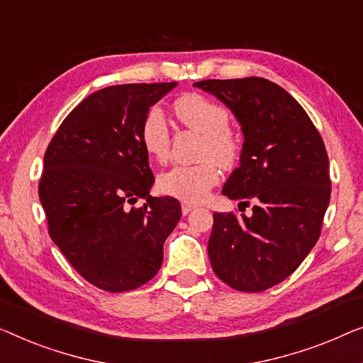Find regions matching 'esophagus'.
Segmentation results:
<instances>
[{
    "label": "esophagus",
    "mask_w": 363,
    "mask_h": 363,
    "mask_svg": "<svg viewBox=\"0 0 363 363\" xmlns=\"http://www.w3.org/2000/svg\"><path fill=\"white\" fill-rule=\"evenodd\" d=\"M194 208H197V206H194V203H191V202H182V213H184V216L191 213Z\"/></svg>",
    "instance_id": "34e87169"
}]
</instances>
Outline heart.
Wrapping results in <instances>:
<instances>
[{
  "mask_svg": "<svg viewBox=\"0 0 363 363\" xmlns=\"http://www.w3.org/2000/svg\"><path fill=\"white\" fill-rule=\"evenodd\" d=\"M174 110L184 125L203 135L202 157L208 160L199 164H176L162 172L157 179L161 192L186 202H201L220 179V166L228 167L237 161L240 140L228 128L230 113L225 106L199 94H187L176 100ZM140 141L145 152L152 160L164 161L169 152V126L160 105L151 106L140 125Z\"/></svg>",
  "mask_w": 363,
  "mask_h": 363,
  "instance_id": "obj_1",
  "label": "heart"
}]
</instances>
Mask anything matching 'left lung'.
<instances>
[{
  "label": "left lung",
  "mask_w": 363,
  "mask_h": 363,
  "mask_svg": "<svg viewBox=\"0 0 363 363\" xmlns=\"http://www.w3.org/2000/svg\"><path fill=\"white\" fill-rule=\"evenodd\" d=\"M194 85L220 100L242 126L240 166L222 194L255 202L250 217L213 213L212 269L233 289L259 293L294 273L319 240L330 201L324 141L303 106L267 79Z\"/></svg>",
  "instance_id": "left-lung-1"
}]
</instances>
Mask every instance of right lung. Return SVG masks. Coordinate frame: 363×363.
Listing matches in <instances>:
<instances>
[{
	"instance_id": "1",
	"label": "right lung",
	"mask_w": 363,
	"mask_h": 363,
	"mask_svg": "<svg viewBox=\"0 0 363 363\" xmlns=\"http://www.w3.org/2000/svg\"><path fill=\"white\" fill-rule=\"evenodd\" d=\"M176 85L95 91L70 111L44 155L39 199L50 238L80 277L110 293L155 278L181 218L177 199L150 196L155 176L140 141L143 116ZM138 198L147 202L128 209Z\"/></svg>"
}]
</instances>
